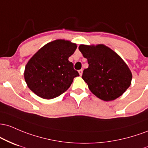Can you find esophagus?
<instances>
[{"instance_id": "esophagus-1", "label": "esophagus", "mask_w": 148, "mask_h": 148, "mask_svg": "<svg viewBox=\"0 0 148 148\" xmlns=\"http://www.w3.org/2000/svg\"><path fill=\"white\" fill-rule=\"evenodd\" d=\"M78 73H79V75H82V73H83V71L82 70H79L78 71Z\"/></svg>"}]
</instances>
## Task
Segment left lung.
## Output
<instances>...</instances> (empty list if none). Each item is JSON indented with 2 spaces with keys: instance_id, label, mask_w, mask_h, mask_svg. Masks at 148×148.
Wrapping results in <instances>:
<instances>
[{
  "instance_id": "8db88e82",
  "label": "left lung",
  "mask_w": 148,
  "mask_h": 148,
  "mask_svg": "<svg viewBox=\"0 0 148 148\" xmlns=\"http://www.w3.org/2000/svg\"><path fill=\"white\" fill-rule=\"evenodd\" d=\"M79 50L87 59L89 64L83 71L82 79L99 99L105 101L114 100L131 85L130 69L110 48L104 45H80Z\"/></svg>"
}]
</instances>
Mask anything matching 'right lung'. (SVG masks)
I'll return each instance as SVG.
<instances>
[{"instance_id": "obj_1", "label": "right lung", "mask_w": 148, "mask_h": 148, "mask_svg": "<svg viewBox=\"0 0 148 148\" xmlns=\"http://www.w3.org/2000/svg\"><path fill=\"white\" fill-rule=\"evenodd\" d=\"M77 45L65 40H56L39 49L26 65L24 79L29 88L45 99L60 96L79 76L69 58Z\"/></svg>"}]
</instances>
